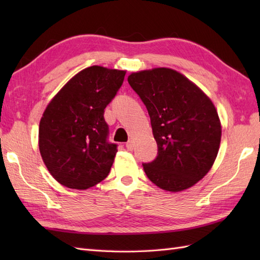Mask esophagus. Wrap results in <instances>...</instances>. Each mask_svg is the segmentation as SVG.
Here are the masks:
<instances>
[{
	"instance_id": "1",
	"label": "esophagus",
	"mask_w": 260,
	"mask_h": 260,
	"mask_svg": "<svg viewBox=\"0 0 260 260\" xmlns=\"http://www.w3.org/2000/svg\"><path fill=\"white\" fill-rule=\"evenodd\" d=\"M134 146H135V144H134V142L132 141V140H129L128 142L126 143V148L127 150H129V151H132L134 148Z\"/></svg>"
}]
</instances>
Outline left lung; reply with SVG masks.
<instances>
[{"mask_svg": "<svg viewBox=\"0 0 260 260\" xmlns=\"http://www.w3.org/2000/svg\"><path fill=\"white\" fill-rule=\"evenodd\" d=\"M127 80L146 106L157 144L155 159L143 163L147 178L171 192L194 185L211 169L221 140L212 102L169 68L134 73Z\"/></svg>", "mask_w": 260, "mask_h": 260, "instance_id": "obj_1", "label": "left lung"}]
</instances>
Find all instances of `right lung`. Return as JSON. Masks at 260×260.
<instances>
[{
  "instance_id": "obj_1",
  "label": "right lung",
  "mask_w": 260,
  "mask_h": 260,
  "mask_svg": "<svg viewBox=\"0 0 260 260\" xmlns=\"http://www.w3.org/2000/svg\"><path fill=\"white\" fill-rule=\"evenodd\" d=\"M125 74L99 66L86 68L48 105L39 126V150L60 184L86 190L108 175L117 144L108 141L104 113Z\"/></svg>"
}]
</instances>
